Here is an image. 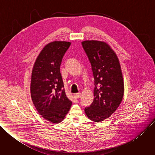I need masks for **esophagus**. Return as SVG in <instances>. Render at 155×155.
<instances>
[{
    "mask_svg": "<svg viewBox=\"0 0 155 155\" xmlns=\"http://www.w3.org/2000/svg\"><path fill=\"white\" fill-rule=\"evenodd\" d=\"M74 96L75 99H78L81 97V93H75V94H74Z\"/></svg>",
    "mask_w": 155,
    "mask_h": 155,
    "instance_id": "34e87169",
    "label": "esophagus"
}]
</instances>
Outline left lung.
<instances>
[{
	"instance_id": "obj_1",
	"label": "left lung",
	"mask_w": 155,
	"mask_h": 155,
	"mask_svg": "<svg viewBox=\"0 0 155 155\" xmlns=\"http://www.w3.org/2000/svg\"><path fill=\"white\" fill-rule=\"evenodd\" d=\"M81 45L91 65L94 80V101L84 108L87 117L95 122L108 118L119 107L124 83L118 59L107 43L86 40Z\"/></svg>"
}]
</instances>
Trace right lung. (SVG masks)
Returning a JSON list of instances; mask_svg holds the SVG:
<instances>
[{
	"mask_svg": "<svg viewBox=\"0 0 155 155\" xmlns=\"http://www.w3.org/2000/svg\"><path fill=\"white\" fill-rule=\"evenodd\" d=\"M71 44L58 41L48 43L38 56L32 69L33 104L43 118L53 123L62 121L72 105L65 95L60 72L62 59Z\"/></svg>",
	"mask_w": 155,
	"mask_h": 155,
	"instance_id": "obj_1",
	"label": "right lung"
}]
</instances>
